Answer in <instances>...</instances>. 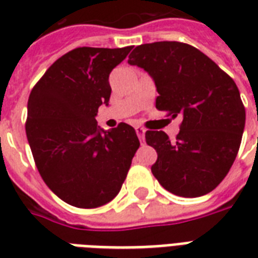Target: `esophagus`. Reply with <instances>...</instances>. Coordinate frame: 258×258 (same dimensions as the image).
Returning a JSON list of instances; mask_svg holds the SVG:
<instances>
[{"instance_id":"34e87169","label":"esophagus","mask_w":258,"mask_h":258,"mask_svg":"<svg viewBox=\"0 0 258 258\" xmlns=\"http://www.w3.org/2000/svg\"><path fill=\"white\" fill-rule=\"evenodd\" d=\"M135 131H137V135H138V138L141 139V142L145 141L146 130L143 128V127H141V125H137V127H135Z\"/></svg>"}]
</instances>
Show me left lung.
Listing matches in <instances>:
<instances>
[{
  "label": "left lung",
  "mask_w": 258,
  "mask_h": 258,
  "mask_svg": "<svg viewBox=\"0 0 258 258\" xmlns=\"http://www.w3.org/2000/svg\"><path fill=\"white\" fill-rule=\"evenodd\" d=\"M128 64L154 79L159 111L182 116L174 142L163 131L146 133L158 154L154 176L184 198L214 190L232 167L244 133L245 107L234 80L201 50L178 41L137 46Z\"/></svg>",
  "instance_id": "left-lung-1"
}]
</instances>
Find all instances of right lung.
I'll return each instance as SVG.
<instances>
[{
    "instance_id": "add662e5",
    "label": "right lung",
    "mask_w": 258,
    "mask_h": 258,
    "mask_svg": "<svg viewBox=\"0 0 258 258\" xmlns=\"http://www.w3.org/2000/svg\"><path fill=\"white\" fill-rule=\"evenodd\" d=\"M131 46H82L57 58L28 100L26 138L46 186L67 204L93 209L120 191L139 139L120 123L104 131L95 119L108 104L109 74Z\"/></svg>"
}]
</instances>
